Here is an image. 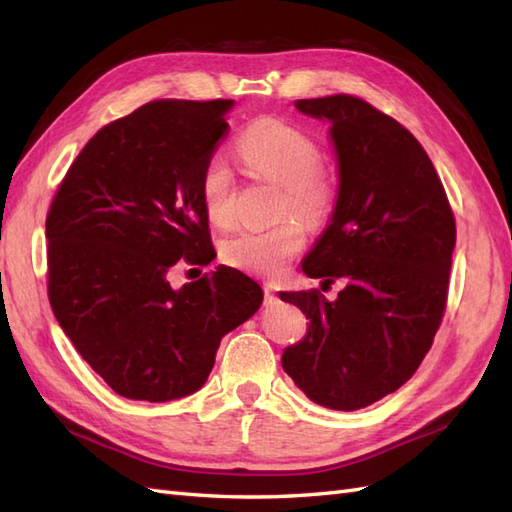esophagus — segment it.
I'll list each match as a JSON object with an SVG mask.
<instances>
[{
    "label": "esophagus",
    "instance_id": "obj_1",
    "mask_svg": "<svg viewBox=\"0 0 512 512\" xmlns=\"http://www.w3.org/2000/svg\"><path fill=\"white\" fill-rule=\"evenodd\" d=\"M275 288L273 286H270V284H266L264 286V301H266V306H268V303H275Z\"/></svg>",
    "mask_w": 512,
    "mask_h": 512
}]
</instances>
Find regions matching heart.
Masks as SVG:
<instances>
[{
  "label": "heart",
  "instance_id": "heart-1",
  "mask_svg": "<svg viewBox=\"0 0 512 512\" xmlns=\"http://www.w3.org/2000/svg\"><path fill=\"white\" fill-rule=\"evenodd\" d=\"M246 167L259 178L284 189L279 215L295 213L303 222L321 224L332 206V184L319 167L317 143L299 127L277 118H262L237 140ZM204 213L215 226L233 222V180L222 160H211L202 173ZM306 244V231L295 217H286L266 231H242L222 244V257L253 275L275 277Z\"/></svg>",
  "mask_w": 512,
  "mask_h": 512
}]
</instances>
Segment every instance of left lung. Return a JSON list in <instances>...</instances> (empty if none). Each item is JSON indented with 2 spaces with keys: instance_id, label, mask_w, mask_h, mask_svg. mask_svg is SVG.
I'll use <instances>...</instances> for the list:
<instances>
[{
  "instance_id": "8db88e82",
  "label": "left lung",
  "mask_w": 512,
  "mask_h": 512,
  "mask_svg": "<svg viewBox=\"0 0 512 512\" xmlns=\"http://www.w3.org/2000/svg\"><path fill=\"white\" fill-rule=\"evenodd\" d=\"M295 107L330 123L339 167L330 222L301 268L345 288L334 301L279 292L310 319L281 365L312 402L356 411L394 394L429 352L447 306L455 220L427 151L394 118L350 94Z\"/></svg>"
}]
</instances>
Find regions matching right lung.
Masks as SVG:
<instances>
[{"label":"right lung","instance_id":"right-lung-1","mask_svg":"<svg viewBox=\"0 0 512 512\" xmlns=\"http://www.w3.org/2000/svg\"><path fill=\"white\" fill-rule=\"evenodd\" d=\"M235 101H151L105 125L65 173L48 220V297L76 352L118 396L167 402L209 378L222 336L264 292L235 268L173 288L176 264H211L200 182Z\"/></svg>","mask_w":512,"mask_h":512}]
</instances>
